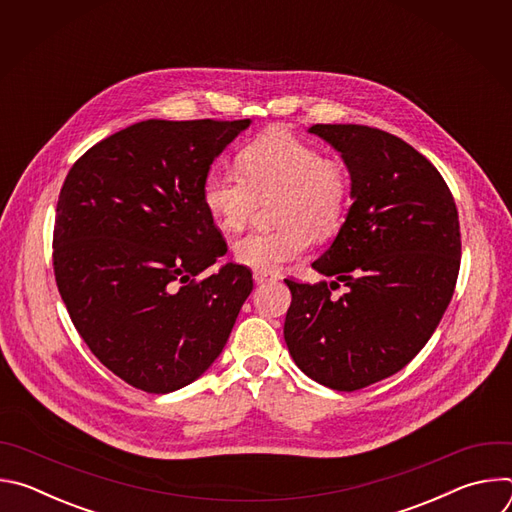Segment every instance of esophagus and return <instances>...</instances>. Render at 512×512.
<instances>
[{
	"instance_id": "1",
	"label": "esophagus",
	"mask_w": 512,
	"mask_h": 512,
	"mask_svg": "<svg viewBox=\"0 0 512 512\" xmlns=\"http://www.w3.org/2000/svg\"><path fill=\"white\" fill-rule=\"evenodd\" d=\"M253 279H255V283L259 285V283H269V281H275L277 277H275V275H271V273H267V271H253Z\"/></svg>"
}]
</instances>
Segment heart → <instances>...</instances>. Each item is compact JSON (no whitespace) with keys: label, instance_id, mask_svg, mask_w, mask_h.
I'll use <instances>...</instances> for the list:
<instances>
[{"label":"heart","instance_id":"heart-1","mask_svg":"<svg viewBox=\"0 0 512 512\" xmlns=\"http://www.w3.org/2000/svg\"><path fill=\"white\" fill-rule=\"evenodd\" d=\"M239 166L212 168L202 184V202L216 227L239 231L257 196H277L273 231H253L233 243V255L255 271H277L304 255L318 237L334 233L348 204V176L344 168L316 145L283 129H271L245 145Z\"/></svg>","mask_w":512,"mask_h":512}]
</instances>
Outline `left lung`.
I'll list each match as a JSON object with an SVG mask.
<instances>
[{
  "label": "left lung",
  "instance_id": "obj_1",
  "mask_svg": "<svg viewBox=\"0 0 512 512\" xmlns=\"http://www.w3.org/2000/svg\"><path fill=\"white\" fill-rule=\"evenodd\" d=\"M350 174V208L312 267L285 279L283 336L298 369L336 391L399 373L440 324L460 271V221L444 178L403 139L367 125H312ZM340 282L347 294L331 289Z\"/></svg>",
  "mask_w": 512,
  "mask_h": 512
}]
</instances>
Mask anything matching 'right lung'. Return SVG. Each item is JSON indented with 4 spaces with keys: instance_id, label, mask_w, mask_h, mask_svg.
I'll return each mask as SVG.
<instances>
[{
    "instance_id": "right-lung-1",
    "label": "right lung",
    "mask_w": 512,
    "mask_h": 512,
    "mask_svg": "<svg viewBox=\"0 0 512 512\" xmlns=\"http://www.w3.org/2000/svg\"><path fill=\"white\" fill-rule=\"evenodd\" d=\"M251 125L148 119L99 141L56 204L54 275L72 324L125 383L172 393L223 352L253 289L202 202L212 162Z\"/></svg>"
}]
</instances>
